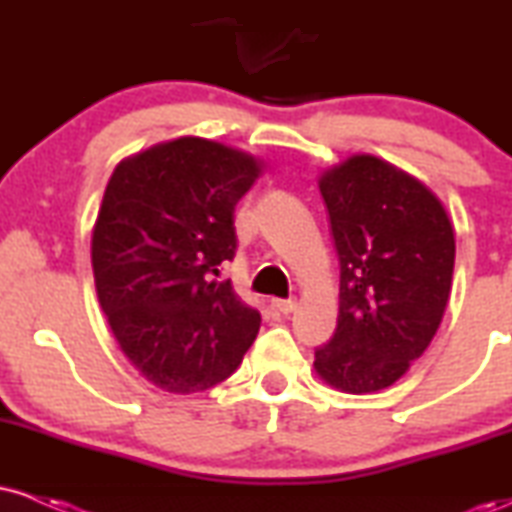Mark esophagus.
Listing matches in <instances>:
<instances>
[{
    "mask_svg": "<svg viewBox=\"0 0 512 512\" xmlns=\"http://www.w3.org/2000/svg\"><path fill=\"white\" fill-rule=\"evenodd\" d=\"M272 308L276 310V313L289 315L296 310V301H293V298H272Z\"/></svg>",
    "mask_w": 512,
    "mask_h": 512,
    "instance_id": "esophagus-1",
    "label": "esophagus"
}]
</instances>
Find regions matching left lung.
I'll list each match as a JSON object with an SVG mask.
<instances>
[{"instance_id":"left-lung-1","label":"left lung","mask_w":512,"mask_h":512,"mask_svg":"<svg viewBox=\"0 0 512 512\" xmlns=\"http://www.w3.org/2000/svg\"><path fill=\"white\" fill-rule=\"evenodd\" d=\"M339 257V317L315 370L344 392H375L407 373L448 305L455 236L438 197L387 161L354 156L322 175Z\"/></svg>"}]
</instances>
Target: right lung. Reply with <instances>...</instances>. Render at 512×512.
<instances>
[{
  "mask_svg": "<svg viewBox=\"0 0 512 512\" xmlns=\"http://www.w3.org/2000/svg\"><path fill=\"white\" fill-rule=\"evenodd\" d=\"M260 175L243 151L182 137L122 161L91 240L98 301L149 383L190 395L236 373L262 317L231 281L233 211Z\"/></svg>",
  "mask_w": 512,
  "mask_h": 512,
  "instance_id": "right-lung-1",
  "label": "right lung"
}]
</instances>
